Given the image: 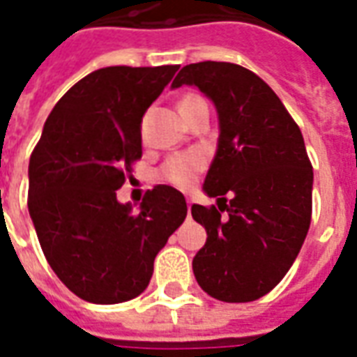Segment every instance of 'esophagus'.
<instances>
[{
  "label": "esophagus",
  "mask_w": 357,
  "mask_h": 357,
  "mask_svg": "<svg viewBox=\"0 0 357 357\" xmlns=\"http://www.w3.org/2000/svg\"><path fill=\"white\" fill-rule=\"evenodd\" d=\"M187 208L191 210V201H189V199H187Z\"/></svg>",
  "instance_id": "obj_1"
}]
</instances>
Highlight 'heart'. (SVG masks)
Segmentation results:
<instances>
[{"mask_svg": "<svg viewBox=\"0 0 357 357\" xmlns=\"http://www.w3.org/2000/svg\"><path fill=\"white\" fill-rule=\"evenodd\" d=\"M197 97H185L181 102L191 101ZM206 166V156L202 155L201 151H187V153H179V155L170 156L164 162L160 176L164 181H168L172 185L179 187V189H187L193 183L199 172Z\"/></svg>", "mask_w": 357, "mask_h": 357, "instance_id": "obj_1", "label": "heart"}]
</instances>
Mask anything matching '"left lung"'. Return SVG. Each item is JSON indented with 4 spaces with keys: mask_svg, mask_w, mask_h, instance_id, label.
Listing matches in <instances>:
<instances>
[{
    "mask_svg": "<svg viewBox=\"0 0 357 357\" xmlns=\"http://www.w3.org/2000/svg\"><path fill=\"white\" fill-rule=\"evenodd\" d=\"M181 86L214 102L220 126L202 185L218 208L191 206L208 235L193 258L195 279L212 298L252 302L283 279L310 229L314 170L304 137L275 91L245 66L187 65L172 82ZM227 192L232 201L222 207Z\"/></svg>",
    "mask_w": 357,
    "mask_h": 357,
    "instance_id": "obj_1",
    "label": "left lung"
}]
</instances>
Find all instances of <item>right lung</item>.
<instances>
[{"label": "right lung", "instance_id": "add662e5", "mask_svg": "<svg viewBox=\"0 0 357 357\" xmlns=\"http://www.w3.org/2000/svg\"><path fill=\"white\" fill-rule=\"evenodd\" d=\"M178 65L107 66L53 107L28 164V212L51 269L86 302L118 304L147 289L156 255L187 216L170 185L135 212L118 202L141 158V122Z\"/></svg>", "mask_w": 357, "mask_h": 357}]
</instances>
